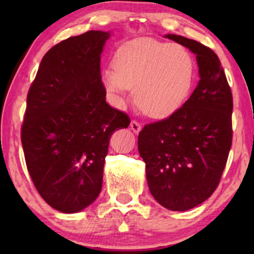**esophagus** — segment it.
<instances>
[{
	"label": "esophagus",
	"instance_id": "obj_1",
	"mask_svg": "<svg viewBox=\"0 0 254 254\" xmlns=\"http://www.w3.org/2000/svg\"><path fill=\"white\" fill-rule=\"evenodd\" d=\"M130 127H131V130H132L133 133H138L139 131H141V124L137 123L136 121L131 122V123H130Z\"/></svg>",
	"mask_w": 254,
	"mask_h": 254
}]
</instances>
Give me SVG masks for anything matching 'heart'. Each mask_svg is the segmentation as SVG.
<instances>
[{"mask_svg":"<svg viewBox=\"0 0 254 254\" xmlns=\"http://www.w3.org/2000/svg\"><path fill=\"white\" fill-rule=\"evenodd\" d=\"M194 77L191 54L178 44L138 38L124 44L115 65L101 71L111 97L122 101L133 88V100L151 118L170 117L188 99Z\"/></svg>","mask_w":254,"mask_h":254,"instance_id":"heart-1","label":"heart"}]
</instances>
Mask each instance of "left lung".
Listing matches in <instances>:
<instances>
[{"label":"left lung","mask_w":254,"mask_h":254,"mask_svg":"<svg viewBox=\"0 0 254 254\" xmlns=\"http://www.w3.org/2000/svg\"><path fill=\"white\" fill-rule=\"evenodd\" d=\"M196 56L199 81L191 97L164 121L145 125L138 151L151 196L172 211H185L211 196L232 145V92L220 60L193 39L165 34Z\"/></svg>","instance_id":"8db88e82"}]
</instances>
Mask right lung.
Instances as JSON below:
<instances>
[{
	"mask_svg": "<svg viewBox=\"0 0 254 254\" xmlns=\"http://www.w3.org/2000/svg\"><path fill=\"white\" fill-rule=\"evenodd\" d=\"M111 32L70 37L43 57L27 95L21 142L40 196L64 214L82 211L103 186L113 131L130 119L106 103L100 58Z\"/></svg>",
	"mask_w": 254,
	"mask_h": 254,
	"instance_id": "add662e5",
	"label": "right lung"
}]
</instances>
